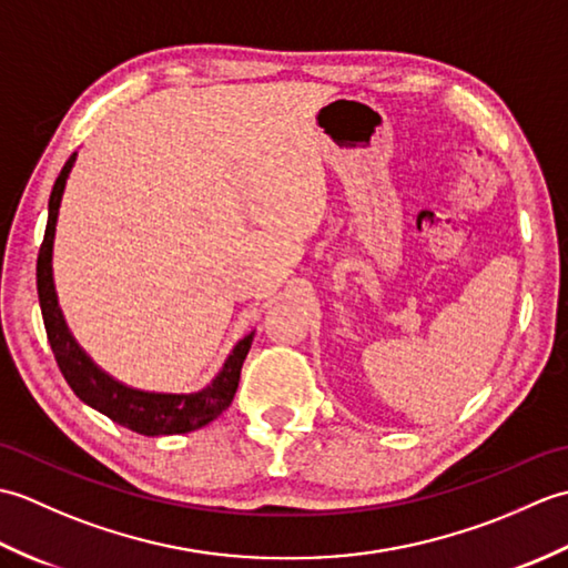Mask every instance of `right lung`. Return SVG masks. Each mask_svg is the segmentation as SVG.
<instances>
[{
	"label": "right lung",
	"mask_w": 568,
	"mask_h": 568,
	"mask_svg": "<svg viewBox=\"0 0 568 568\" xmlns=\"http://www.w3.org/2000/svg\"><path fill=\"white\" fill-rule=\"evenodd\" d=\"M78 153H72L60 171L51 200H48V224L45 236L39 251V263H36V285H39V303L45 324L48 344L53 348L58 368L63 373L68 385L84 405L98 409L116 425H122L131 432L143 434V437H161V434H185L195 432L204 425H210L214 417H220L224 409L232 405L239 376L244 358L251 348L253 334H246L244 339L232 348L226 356L224 366L195 393H149L114 381L110 373H104L94 361L82 352L75 336L70 334L63 312L58 307L55 283H53V241H55V224L60 200H63L65 183L70 178L72 165H75Z\"/></svg>",
	"instance_id": "1"
}]
</instances>
